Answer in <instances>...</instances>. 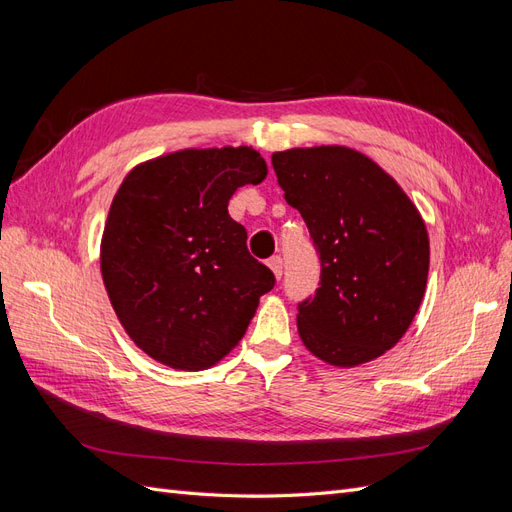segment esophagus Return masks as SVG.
I'll use <instances>...</instances> for the list:
<instances>
[{"label":"esophagus","mask_w":512,"mask_h":512,"mask_svg":"<svg viewBox=\"0 0 512 512\" xmlns=\"http://www.w3.org/2000/svg\"><path fill=\"white\" fill-rule=\"evenodd\" d=\"M267 265H269V269L275 273V277H282V271H284V260H282V256H271Z\"/></svg>","instance_id":"obj_1"}]
</instances>
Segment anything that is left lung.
Returning <instances> with one entry per match:
<instances>
[{
    "label": "left lung",
    "mask_w": 512,
    "mask_h": 512,
    "mask_svg": "<svg viewBox=\"0 0 512 512\" xmlns=\"http://www.w3.org/2000/svg\"><path fill=\"white\" fill-rule=\"evenodd\" d=\"M271 162L320 256L318 288L297 314L305 348L335 367L376 359L404 337L423 301L425 222L397 181L354 149H288Z\"/></svg>",
    "instance_id": "obj_1"
}]
</instances>
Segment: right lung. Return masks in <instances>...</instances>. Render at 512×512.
I'll return each instance as SVG.
<instances>
[{"label":"right lung","mask_w":512,"mask_h":512,"mask_svg":"<svg viewBox=\"0 0 512 512\" xmlns=\"http://www.w3.org/2000/svg\"><path fill=\"white\" fill-rule=\"evenodd\" d=\"M267 177L252 147L183 149L132 168L113 198L100 269L132 342L173 369L200 371L239 344L275 286L228 215L237 188Z\"/></svg>","instance_id":"1"}]
</instances>
